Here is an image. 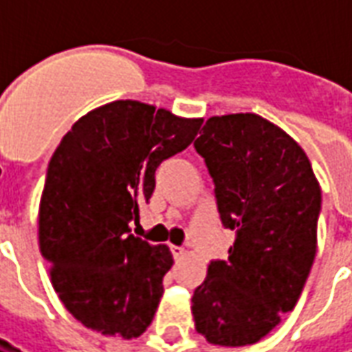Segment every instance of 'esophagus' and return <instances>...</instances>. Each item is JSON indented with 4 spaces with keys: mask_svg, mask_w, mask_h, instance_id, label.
Listing matches in <instances>:
<instances>
[{
    "mask_svg": "<svg viewBox=\"0 0 352 352\" xmlns=\"http://www.w3.org/2000/svg\"><path fill=\"white\" fill-rule=\"evenodd\" d=\"M169 249H171V254H173V258H175V260H181L184 256V249H183V247H177V245H171Z\"/></svg>",
    "mask_w": 352,
    "mask_h": 352,
    "instance_id": "obj_1",
    "label": "esophagus"
}]
</instances>
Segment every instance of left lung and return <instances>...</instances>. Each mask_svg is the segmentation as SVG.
<instances>
[{
  "instance_id": "1",
  "label": "left lung",
  "mask_w": 352,
  "mask_h": 352,
  "mask_svg": "<svg viewBox=\"0 0 352 352\" xmlns=\"http://www.w3.org/2000/svg\"><path fill=\"white\" fill-rule=\"evenodd\" d=\"M214 183L228 260H213L194 290L196 330L243 347L294 309L317 252L320 186L294 139L254 113L211 116L194 141Z\"/></svg>"
}]
</instances>
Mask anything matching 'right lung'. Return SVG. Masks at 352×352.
<instances>
[{
    "instance_id": "1",
    "label": "right lung",
    "mask_w": 352,
    "mask_h": 352,
    "mask_svg": "<svg viewBox=\"0 0 352 352\" xmlns=\"http://www.w3.org/2000/svg\"><path fill=\"white\" fill-rule=\"evenodd\" d=\"M201 118L141 101L90 111L52 154L39 204V249L65 309L103 336L138 338L153 322L173 265L168 245L130 234L162 162L184 151Z\"/></svg>"
}]
</instances>
